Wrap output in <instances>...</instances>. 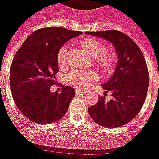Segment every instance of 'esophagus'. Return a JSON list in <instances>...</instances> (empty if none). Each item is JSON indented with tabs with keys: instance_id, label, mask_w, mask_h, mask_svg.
<instances>
[{
	"instance_id": "obj_1",
	"label": "esophagus",
	"mask_w": 159,
	"mask_h": 159,
	"mask_svg": "<svg viewBox=\"0 0 159 159\" xmlns=\"http://www.w3.org/2000/svg\"><path fill=\"white\" fill-rule=\"evenodd\" d=\"M85 92V91H84V90H77L76 91V93L78 94H82V93H84Z\"/></svg>"
}]
</instances>
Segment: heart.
I'll use <instances>...</instances> for the list:
<instances>
[{"label":"heart","mask_w":159,"mask_h":159,"mask_svg":"<svg viewBox=\"0 0 159 159\" xmlns=\"http://www.w3.org/2000/svg\"><path fill=\"white\" fill-rule=\"evenodd\" d=\"M81 46L88 55L94 59L97 68L105 74H110L116 68V56L113 52L107 51L105 43L97 38H86L80 41ZM68 47L63 45L59 48L57 54V61L59 66L63 67L68 61ZM98 79L97 73L93 71L74 70L68 75L69 84L79 89L87 88L94 81Z\"/></svg>","instance_id":"heart-1"}]
</instances>
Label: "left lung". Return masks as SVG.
<instances>
[{"instance_id": "1", "label": "left lung", "mask_w": 159, "mask_h": 159, "mask_svg": "<svg viewBox=\"0 0 159 159\" xmlns=\"http://www.w3.org/2000/svg\"><path fill=\"white\" fill-rule=\"evenodd\" d=\"M86 34L109 40L119 57L112 78L102 84L106 92L112 91V98L107 101L100 97L88 113L95 122L106 128L125 125L140 112L148 94L149 74L144 56L130 37L119 30Z\"/></svg>"}]
</instances>
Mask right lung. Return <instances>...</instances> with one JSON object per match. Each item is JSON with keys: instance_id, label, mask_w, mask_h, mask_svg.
Instances as JSON below:
<instances>
[{"instance_id": "obj_1", "label": "right lung", "mask_w": 159, "mask_h": 159, "mask_svg": "<svg viewBox=\"0 0 159 159\" xmlns=\"http://www.w3.org/2000/svg\"><path fill=\"white\" fill-rule=\"evenodd\" d=\"M80 31L61 27L42 28L31 34L15 54L10 68L11 95L19 111L32 122L47 125L58 121L67 113L75 97L74 88L50 91L58 72L57 54Z\"/></svg>"}]
</instances>
